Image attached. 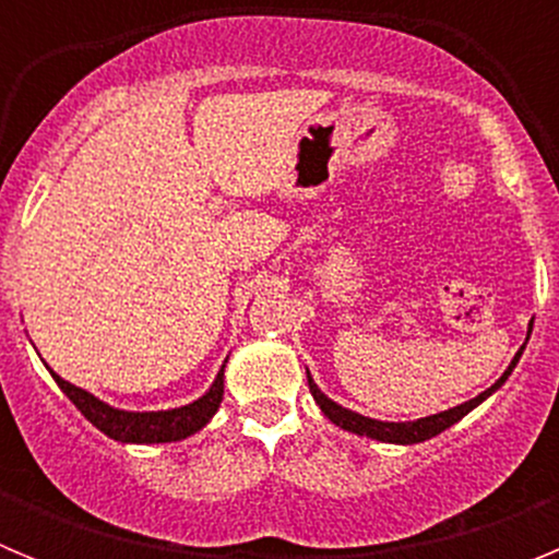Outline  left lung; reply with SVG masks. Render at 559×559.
Masks as SVG:
<instances>
[{
  "mask_svg": "<svg viewBox=\"0 0 559 559\" xmlns=\"http://www.w3.org/2000/svg\"><path fill=\"white\" fill-rule=\"evenodd\" d=\"M530 333H532V328H530ZM526 341H530V338H526ZM521 353H523V347H521ZM521 353L512 358V364L507 367V372H503L490 389H484V392L476 394L473 400H467V403H462V406L448 408V412L431 414V417L408 419V423H386V419H372V417H364V414L349 412V408L338 406L335 400H330L328 394L322 392V389L316 386V380L310 378V372H308V386H310V394H313V400L319 403V408L324 412V417H328L330 423H335L338 428H344V431L358 433V437L378 439V442H392V445H417V442H426V439H431V437H437V433L448 431L453 423H459L462 417H467L473 408L481 406L484 400L492 397V394H496L498 389L507 383V378H510L512 369H515Z\"/></svg>",
  "mask_w": 559,
  "mask_h": 559,
  "instance_id": "8db88e82",
  "label": "left lung"
}]
</instances>
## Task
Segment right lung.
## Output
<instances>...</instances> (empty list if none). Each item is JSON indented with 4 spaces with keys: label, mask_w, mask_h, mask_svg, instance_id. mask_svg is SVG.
<instances>
[{
    "label": "right lung",
    "mask_w": 559,
    "mask_h": 559,
    "mask_svg": "<svg viewBox=\"0 0 559 559\" xmlns=\"http://www.w3.org/2000/svg\"><path fill=\"white\" fill-rule=\"evenodd\" d=\"M224 367H221V372L212 380V386L199 400H192V403L179 408H165V412H126V408H114L92 392H86V389L75 386V383L63 380L61 374H56L49 367L47 369L56 378L58 386H61V392L75 403L78 412L92 426L100 428L106 437L117 439V442H133V445H159V442H181V439L199 433L215 417V412L221 408V400H224Z\"/></svg>",
    "instance_id": "obj_1"
}]
</instances>
